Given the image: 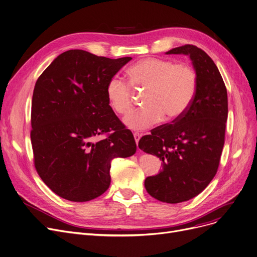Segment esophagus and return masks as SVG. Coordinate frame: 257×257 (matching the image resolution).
Segmentation results:
<instances>
[{
    "label": "esophagus",
    "instance_id": "esophagus-1",
    "mask_svg": "<svg viewBox=\"0 0 257 257\" xmlns=\"http://www.w3.org/2000/svg\"><path fill=\"white\" fill-rule=\"evenodd\" d=\"M141 135L139 133H135L134 134V138H135V141H136V144L138 145V143H139V140L141 139Z\"/></svg>",
    "mask_w": 257,
    "mask_h": 257
}]
</instances>
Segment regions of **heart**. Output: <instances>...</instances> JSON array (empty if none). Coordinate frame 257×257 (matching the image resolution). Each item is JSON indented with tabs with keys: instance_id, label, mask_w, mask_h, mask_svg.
Returning a JSON list of instances; mask_svg holds the SVG:
<instances>
[{
	"instance_id": "1",
	"label": "heart",
	"mask_w": 257,
	"mask_h": 257,
	"mask_svg": "<svg viewBox=\"0 0 257 257\" xmlns=\"http://www.w3.org/2000/svg\"><path fill=\"white\" fill-rule=\"evenodd\" d=\"M127 74L133 87L146 90L143 101L146 108L132 112L123 119L124 124L134 131H142L160 122L163 113L167 118L180 116L195 93L196 75L186 65L148 57L133 65ZM106 94L110 108L116 114L125 115L132 110V91L122 79H110Z\"/></svg>"
}]
</instances>
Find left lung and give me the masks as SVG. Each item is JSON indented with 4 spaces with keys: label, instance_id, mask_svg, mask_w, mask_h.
<instances>
[{
    "label": "left lung",
    "instance_id": "1",
    "mask_svg": "<svg viewBox=\"0 0 257 257\" xmlns=\"http://www.w3.org/2000/svg\"><path fill=\"white\" fill-rule=\"evenodd\" d=\"M166 54L189 56L196 75L195 93L183 114L142 137L139 148L163 162V170L145 179L147 192L161 202L177 204L201 193L217 173L224 145L227 91L218 68L201 48L187 44Z\"/></svg>",
    "mask_w": 257,
    "mask_h": 257
}]
</instances>
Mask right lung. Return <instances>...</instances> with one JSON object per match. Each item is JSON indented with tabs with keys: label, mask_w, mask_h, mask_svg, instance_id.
I'll return each instance as SVG.
<instances>
[{
	"label": "right lung",
	"mask_w": 257,
	"mask_h": 257,
	"mask_svg": "<svg viewBox=\"0 0 257 257\" xmlns=\"http://www.w3.org/2000/svg\"><path fill=\"white\" fill-rule=\"evenodd\" d=\"M132 57L117 60L72 49L38 78L31 140L43 182L71 202H87L110 186L111 161L135 154L134 136L110 108L106 87ZM110 134L97 142L103 133Z\"/></svg>",
	"instance_id": "right-lung-1"
}]
</instances>
